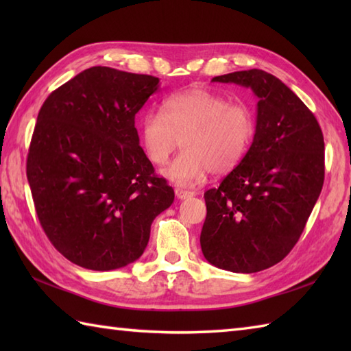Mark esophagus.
<instances>
[{"label": "esophagus", "instance_id": "1", "mask_svg": "<svg viewBox=\"0 0 351 351\" xmlns=\"http://www.w3.org/2000/svg\"><path fill=\"white\" fill-rule=\"evenodd\" d=\"M175 195L178 199H190L195 196V193L193 191H187V190H182V189H175Z\"/></svg>", "mask_w": 351, "mask_h": 351}]
</instances>
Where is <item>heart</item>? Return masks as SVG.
Listing matches in <instances>:
<instances>
[{
    "label": "heart",
    "instance_id": "heart-1",
    "mask_svg": "<svg viewBox=\"0 0 351 351\" xmlns=\"http://www.w3.org/2000/svg\"><path fill=\"white\" fill-rule=\"evenodd\" d=\"M255 128V116L245 104H232L205 88H189L167 96L161 113H146L138 134L145 155L155 166H164L182 140L184 152L162 176L191 187L211 170L226 173L235 169L250 147Z\"/></svg>",
    "mask_w": 351,
    "mask_h": 351
}]
</instances>
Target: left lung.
<instances>
[{
  "instance_id": "8db88e82",
  "label": "left lung",
  "mask_w": 351,
  "mask_h": 351,
  "mask_svg": "<svg viewBox=\"0 0 351 351\" xmlns=\"http://www.w3.org/2000/svg\"><path fill=\"white\" fill-rule=\"evenodd\" d=\"M258 98L247 154L208 190L200 247L208 263L256 273L280 263L303 232L324 182V138L315 116L279 78L261 69L214 77Z\"/></svg>"
}]
</instances>
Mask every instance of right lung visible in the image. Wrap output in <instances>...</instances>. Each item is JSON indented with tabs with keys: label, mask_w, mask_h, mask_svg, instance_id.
<instances>
[{
	"label": "right lung",
	"mask_w": 351,
	"mask_h": 351,
	"mask_svg": "<svg viewBox=\"0 0 351 351\" xmlns=\"http://www.w3.org/2000/svg\"><path fill=\"white\" fill-rule=\"evenodd\" d=\"M158 87L155 77L95 66L43 102L27 178L45 234L73 264L108 271L137 261L154 219L173 204L136 130Z\"/></svg>",
	"instance_id": "1"
}]
</instances>
